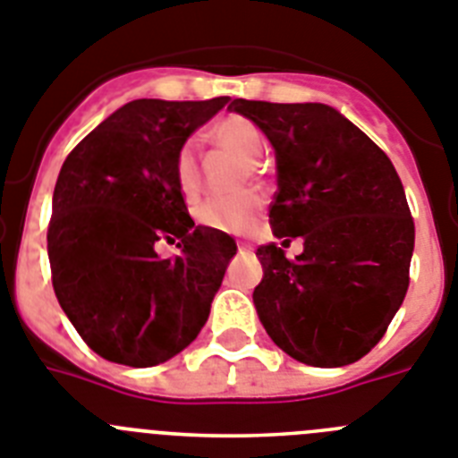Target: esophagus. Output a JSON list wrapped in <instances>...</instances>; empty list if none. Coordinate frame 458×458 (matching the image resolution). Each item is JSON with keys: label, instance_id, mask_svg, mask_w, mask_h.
I'll list each match as a JSON object with an SVG mask.
<instances>
[{"label": "esophagus", "instance_id": "esophagus-1", "mask_svg": "<svg viewBox=\"0 0 458 458\" xmlns=\"http://www.w3.org/2000/svg\"><path fill=\"white\" fill-rule=\"evenodd\" d=\"M238 250H241V252H250V250H252V245L248 243V241H238Z\"/></svg>", "mask_w": 458, "mask_h": 458}]
</instances>
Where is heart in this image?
<instances>
[{
    "label": "heart",
    "instance_id": "b5f03b06",
    "mask_svg": "<svg viewBox=\"0 0 458 458\" xmlns=\"http://www.w3.org/2000/svg\"><path fill=\"white\" fill-rule=\"evenodd\" d=\"M208 140L225 155H232L238 162L248 166V174L252 181L259 178L257 164L267 155V136L257 127L250 117L245 115H225L220 117L213 127L208 129ZM175 182L182 197L194 199L201 191L203 171L201 159H199L197 146L187 140L181 150L175 152L174 164ZM248 185V175H243L241 187ZM264 208V199L259 191H243L229 199H208L197 208L199 225L206 229L225 233H245L250 232L255 222L259 220V213Z\"/></svg>",
    "mask_w": 458,
    "mask_h": 458
}]
</instances>
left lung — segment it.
<instances>
[{
  "instance_id": "1",
  "label": "left lung",
  "mask_w": 458,
  "mask_h": 458,
  "mask_svg": "<svg viewBox=\"0 0 458 458\" xmlns=\"http://www.w3.org/2000/svg\"><path fill=\"white\" fill-rule=\"evenodd\" d=\"M276 148L268 222L303 252L261 245L255 306L267 334L296 361L334 369L369 354L410 284L415 222L392 159L324 104L233 99ZM283 241V243H284Z\"/></svg>"
}]
</instances>
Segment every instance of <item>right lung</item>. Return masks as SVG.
I'll return each instance as SVG.
<instances>
[{
	"label": "right lung",
	"mask_w": 458,
	"mask_h": 458,
	"mask_svg": "<svg viewBox=\"0 0 458 458\" xmlns=\"http://www.w3.org/2000/svg\"><path fill=\"white\" fill-rule=\"evenodd\" d=\"M226 101H129L62 164L48 225L53 289L81 338L108 361L157 366L208 319L236 243L194 226L174 164ZM162 237H178L182 255L159 260Z\"/></svg>",
	"instance_id": "obj_1"
}]
</instances>
